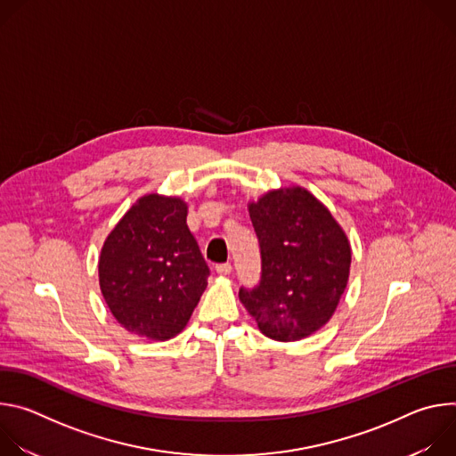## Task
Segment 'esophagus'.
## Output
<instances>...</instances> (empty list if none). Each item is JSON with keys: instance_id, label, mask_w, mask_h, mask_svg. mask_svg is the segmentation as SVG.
I'll return each mask as SVG.
<instances>
[{"instance_id": "esophagus-1", "label": "esophagus", "mask_w": 456, "mask_h": 456, "mask_svg": "<svg viewBox=\"0 0 456 456\" xmlns=\"http://www.w3.org/2000/svg\"><path fill=\"white\" fill-rule=\"evenodd\" d=\"M216 273L220 276H229L232 273V267H231V264H220V265H216Z\"/></svg>"}]
</instances>
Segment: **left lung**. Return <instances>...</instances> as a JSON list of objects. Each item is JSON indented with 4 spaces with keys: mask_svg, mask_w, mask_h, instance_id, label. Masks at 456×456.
<instances>
[{
    "mask_svg": "<svg viewBox=\"0 0 456 456\" xmlns=\"http://www.w3.org/2000/svg\"><path fill=\"white\" fill-rule=\"evenodd\" d=\"M262 252V280L240 301L264 336L299 341L334 315L346 289L352 248L332 213L306 189L281 187L248 204Z\"/></svg>",
    "mask_w": 456,
    "mask_h": 456,
    "instance_id": "obj_1",
    "label": "left lung"
}]
</instances>
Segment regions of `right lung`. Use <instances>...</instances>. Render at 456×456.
<instances>
[{
	"instance_id": "right-lung-1",
	"label": "right lung",
	"mask_w": 456,
	"mask_h": 456,
	"mask_svg": "<svg viewBox=\"0 0 456 456\" xmlns=\"http://www.w3.org/2000/svg\"><path fill=\"white\" fill-rule=\"evenodd\" d=\"M185 218L182 199L144 194L108 234L99 285L127 332L167 341L185 329L199 305L209 267Z\"/></svg>"
}]
</instances>
